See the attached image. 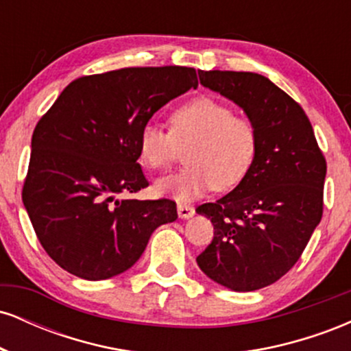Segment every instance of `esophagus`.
Instances as JSON below:
<instances>
[{"label":"esophagus","instance_id":"1","mask_svg":"<svg viewBox=\"0 0 351 351\" xmlns=\"http://www.w3.org/2000/svg\"><path fill=\"white\" fill-rule=\"evenodd\" d=\"M178 216L183 217V219H188V217H191L195 215V208L191 206V204H178Z\"/></svg>","mask_w":351,"mask_h":351}]
</instances>
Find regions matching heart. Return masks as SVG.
<instances>
[{
    "mask_svg": "<svg viewBox=\"0 0 351 351\" xmlns=\"http://www.w3.org/2000/svg\"><path fill=\"white\" fill-rule=\"evenodd\" d=\"M170 130L145 123L138 134L140 160L153 170H167L188 148V167L155 183L156 195L193 201L211 188L237 186L256 163L259 130L252 120L236 117L226 104L211 97L193 99L173 108Z\"/></svg>",
    "mask_w": 351,
    "mask_h": 351,
    "instance_id": "heart-1",
    "label": "heart"
}]
</instances>
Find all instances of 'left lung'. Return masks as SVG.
Wrapping results in <instances>:
<instances>
[{"mask_svg":"<svg viewBox=\"0 0 351 351\" xmlns=\"http://www.w3.org/2000/svg\"><path fill=\"white\" fill-rule=\"evenodd\" d=\"M199 80L244 108L261 142L249 175L221 199L196 208L215 226L196 263L224 287L257 291L291 271L320 223L327 162L304 108L267 77L199 71Z\"/></svg>","mask_w":351,"mask_h":351,"instance_id":"left-lung-1","label":"left lung"}]
</instances>
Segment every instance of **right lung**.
I'll return each instance as SVG.
<instances>
[{
    "label": "right lung",
    "mask_w": 351,
    "mask_h": 351,
    "mask_svg": "<svg viewBox=\"0 0 351 351\" xmlns=\"http://www.w3.org/2000/svg\"><path fill=\"white\" fill-rule=\"evenodd\" d=\"M198 87L193 67H125L84 75L39 119L23 203L47 256L80 279L130 269L156 228L178 217L171 199H115L148 186L138 134L152 115Z\"/></svg>",
    "instance_id": "obj_1"
}]
</instances>
